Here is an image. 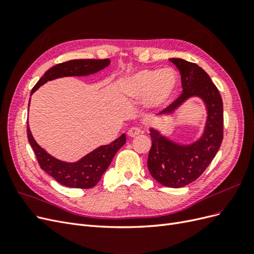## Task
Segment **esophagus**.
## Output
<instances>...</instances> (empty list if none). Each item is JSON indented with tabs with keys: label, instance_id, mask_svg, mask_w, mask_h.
<instances>
[{
	"label": "esophagus",
	"instance_id": "1",
	"mask_svg": "<svg viewBox=\"0 0 254 254\" xmlns=\"http://www.w3.org/2000/svg\"><path fill=\"white\" fill-rule=\"evenodd\" d=\"M140 133H141V129L137 128V127L130 128V129L128 130V132H127V134H128L130 137H134V136H136V135H139Z\"/></svg>",
	"mask_w": 254,
	"mask_h": 254
}]
</instances>
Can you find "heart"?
I'll return each instance as SVG.
<instances>
[{
	"label": "heart",
	"instance_id": "heart-1",
	"mask_svg": "<svg viewBox=\"0 0 254 254\" xmlns=\"http://www.w3.org/2000/svg\"><path fill=\"white\" fill-rule=\"evenodd\" d=\"M178 87V75L172 68H151L130 75L121 86L125 97L139 102L148 110H159L166 107Z\"/></svg>",
	"mask_w": 254,
	"mask_h": 254
}]
</instances>
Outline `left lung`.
Instances as JSON below:
<instances>
[{"instance_id":"left-lung-1","label":"left lung","mask_w":254,"mask_h":254,"mask_svg":"<svg viewBox=\"0 0 254 254\" xmlns=\"http://www.w3.org/2000/svg\"><path fill=\"white\" fill-rule=\"evenodd\" d=\"M181 74L182 93L158 115H172L188 99L198 97L205 106L206 121L201 135L181 144L150 127L152 145L147 166L152 178L168 188H182L195 181L212 162L222 142L224 108L216 86L202 67L181 58H171Z\"/></svg>"}]
</instances>
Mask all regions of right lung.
<instances>
[{
	"label": "right lung",
	"instance_id": "obj_1",
	"mask_svg": "<svg viewBox=\"0 0 254 254\" xmlns=\"http://www.w3.org/2000/svg\"><path fill=\"white\" fill-rule=\"evenodd\" d=\"M109 64V59H75L56 64L44 73L33 88L30 95L50 80L66 76H88L104 70ZM27 137L42 170L58 183L75 189H91L95 187L109 167L115 153L126 143V135L123 133L112 143L99 146L76 162H65L51 156L35 141L28 123Z\"/></svg>",
	"mask_w": 254,
	"mask_h": 254
}]
</instances>
